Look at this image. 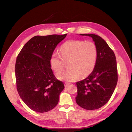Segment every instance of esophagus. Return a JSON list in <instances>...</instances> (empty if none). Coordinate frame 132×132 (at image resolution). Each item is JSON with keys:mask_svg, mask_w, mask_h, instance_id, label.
<instances>
[{"mask_svg": "<svg viewBox=\"0 0 132 132\" xmlns=\"http://www.w3.org/2000/svg\"><path fill=\"white\" fill-rule=\"evenodd\" d=\"M70 85V83H65V87H68L69 85Z\"/></svg>", "mask_w": 132, "mask_h": 132, "instance_id": "esophagus-1", "label": "esophagus"}]
</instances>
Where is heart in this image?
I'll use <instances>...</instances> for the list:
<instances>
[{"label":"heart","mask_w":132,"mask_h":132,"mask_svg":"<svg viewBox=\"0 0 132 132\" xmlns=\"http://www.w3.org/2000/svg\"><path fill=\"white\" fill-rule=\"evenodd\" d=\"M62 59L68 61L69 69L61 76V79L67 82L76 80L79 77L89 75L95 68L98 57V49L95 43L81 40H69L60 48ZM57 52L52 54L49 61L52 69L57 75L63 70V61Z\"/></svg>","instance_id":"obj_1"}]
</instances>
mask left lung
<instances>
[{"label":"left lung","instance_id":"1","mask_svg":"<svg viewBox=\"0 0 132 132\" xmlns=\"http://www.w3.org/2000/svg\"><path fill=\"white\" fill-rule=\"evenodd\" d=\"M80 35L92 37L97 47L98 57L92 72L86 78L76 83V102L85 110H96L109 102L117 86L116 58L114 52L100 36L92 34Z\"/></svg>","mask_w":132,"mask_h":132}]
</instances>
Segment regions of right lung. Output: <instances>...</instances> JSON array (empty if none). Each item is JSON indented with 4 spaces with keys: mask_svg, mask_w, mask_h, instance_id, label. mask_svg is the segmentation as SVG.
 Masks as SVG:
<instances>
[{
    "mask_svg": "<svg viewBox=\"0 0 132 132\" xmlns=\"http://www.w3.org/2000/svg\"><path fill=\"white\" fill-rule=\"evenodd\" d=\"M67 35L35 36L25 44L16 58V89L22 101L34 111L48 112L59 103L64 85L56 79L49 61Z\"/></svg>",
    "mask_w": 132,
    "mask_h": 132,
    "instance_id": "obj_1",
    "label": "right lung"
}]
</instances>
